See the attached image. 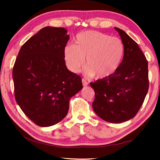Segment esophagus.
Wrapping results in <instances>:
<instances>
[{"mask_svg":"<svg viewBox=\"0 0 160 160\" xmlns=\"http://www.w3.org/2000/svg\"><path fill=\"white\" fill-rule=\"evenodd\" d=\"M82 83H83V86H88V84H89L88 82L85 79H82Z\"/></svg>","mask_w":160,"mask_h":160,"instance_id":"34e87169","label":"esophagus"}]
</instances>
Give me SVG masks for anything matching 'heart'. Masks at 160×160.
I'll return each mask as SVG.
<instances>
[{"label":"heart","mask_w":160,"mask_h":160,"mask_svg":"<svg viewBox=\"0 0 160 160\" xmlns=\"http://www.w3.org/2000/svg\"><path fill=\"white\" fill-rule=\"evenodd\" d=\"M123 56L124 45L119 38L94 31L78 34L75 45H68L64 49L65 63L71 72H79L86 58L88 72L99 79L114 73Z\"/></svg>","instance_id":"b5f03b06"}]
</instances>
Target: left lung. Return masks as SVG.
I'll return each mask as SVG.
<instances>
[{"label":"left lung","mask_w":160,"mask_h":160,"mask_svg":"<svg viewBox=\"0 0 160 160\" xmlns=\"http://www.w3.org/2000/svg\"><path fill=\"white\" fill-rule=\"evenodd\" d=\"M124 45L122 63L114 73L90 85L95 91L92 107L95 113L110 123H122L134 118L149 88L148 62L137 42L119 28Z\"/></svg>","instance_id":"1"}]
</instances>
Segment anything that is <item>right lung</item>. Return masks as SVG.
<instances>
[{"mask_svg": "<svg viewBox=\"0 0 160 160\" xmlns=\"http://www.w3.org/2000/svg\"><path fill=\"white\" fill-rule=\"evenodd\" d=\"M69 38L64 28H42L22 45L14 64L16 101L38 126L60 122L68 113L70 99L83 88L81 77L65 65Z\"/></svg>", "mask_w": 160, "mask_h": 160, "instance_id": "1", "label": "right lung"}]
</instances>
